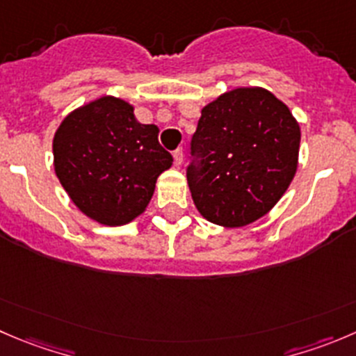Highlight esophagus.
Instances as JSON below:
<instances>
[{
	"instance_id": "34e87169",
	"label": "esophagus",
	"mask_w": 356,
	"mask_h": 356,
	"mask_svg": "<svg viewBox=\"0 0 356 356\" xmlns=\"http://www.w3.org/2000/svg\"><path fill=\"white\" fill-rule=\"evenodd\" d=\"M182 161H184V153H182V149H175L174 151V163H175V167H181Z\"/></svg>"
}]
</instances>
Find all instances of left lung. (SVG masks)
<instances>
[{
    "label": "left lung",
    "instance_id": "1",
    "mask_svg": "<svg viewBox=\"0 0 356 356\" xmlns=\"http://www.w3.org/2000/svg\"><path fill=\"white\" fill-rule=\"evenodd\" d=\"M301 127L261 86H238L202 109L188 184L203 219L243 227L270 212L298 172Z\"/></svg>",
    "mask_w": 356,
    "mask_h": 356
}]
</instances>
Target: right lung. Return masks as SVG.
Here are the masks:
<instances>
[{"label": "right lung", "mask_w": 356, "mask_h": 356, "mask_svg": "<svg viewBox=\"0 0 356 356\" xmlns=\"http://www.w3.org/2000/svg\"><path fill=\"white\" fill-rule=\"evenodd\" d=\"M158 132L113 95L69 113L51 147L55 175L76 209L104 226H123L146 212L156 179L174 161Z\"/></svg>", "instance_id": "1"}]
</instances>
